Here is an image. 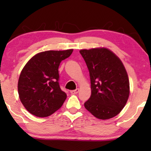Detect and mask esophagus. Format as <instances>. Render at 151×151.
Segmentation results:
<instances>
[{
    "instance_id": "obj_1",
    "label": "esophagus",
    "mask_w": 151,
    "mask_h": 151,
    "mask_svg": "<svg viewBox=\"0 0 151 151\" xmlns=\"http://www.w3.org/2000/svg\"><path fill=\"white\" fill-rule=\"evenodd\" d=\"M79 91V89H76L75 90H72V91H70V93H72V94H77Z\"/></svg>"
}]
</instances>
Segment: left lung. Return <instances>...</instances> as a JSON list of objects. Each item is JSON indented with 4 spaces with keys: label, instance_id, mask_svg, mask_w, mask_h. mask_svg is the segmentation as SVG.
<instances>
[{
    "label": "left lung",
    "instance_id": "obj_1",
    "mask_svg": "<svg viewBox=\"0 0 151 151\" xmlns=\"http://www.w3.org/2000/svg\"><path fill=\"white\" fill-rule=\"evenodd\" d=\"M89 72L91 94L84 103L86 109L105 120L118 115L129 96V80L122 62L106 48L81 50Z\"/></svg>",
    "mask_w": 151,
    "mask_h": 151
}]
</instances>
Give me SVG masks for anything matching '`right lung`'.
Here are the masks:
<instances>
[{
    "label": "right lung",
    "mask_w": 151,
    "mask_h": 151,
    "mask_svg": "<svg viewBox=\"0 0 151 151\" xmlns=\"http://www.w3.org/2000/svg\"><path fill=\"white\" fill-rule=\"evenodd\" d=\"M72 52V49L42 52L23 67L18 79V94L25 108L32 115L49 116L63 104L67 94L59 84L58 68Z\"/></svg>",
    "instance_id": "obj_1"
}]
</instances>
